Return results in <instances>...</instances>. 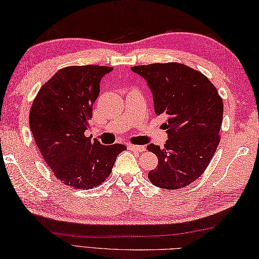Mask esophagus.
<instances>
[{
	"label": "esophagus",
	"instance_id": "esophagus-1",
	"mask_svg": "<svg viewBox=\"0 0 259 259\" xmlns=\"http://www.w3.org/2000/svg\"><path fill=\"white\" fill-rule=\"evenodd\" d=\"M127 147H128V150H132V151H137V152H144L145 151V146H143V145L128 144Z\"/></svg>",
	"mask_w": 259,
	"mask_h": 259
}]
</instances>
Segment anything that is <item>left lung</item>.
<instances>
[{"mask_svg": "<svg viewBox=\"0 0 259 259\" xmlns=\"http://www.w3.org/2000/svg\"><path fill=\"white\" fill-rule=\"evenodd\" d=\"M132 70L149 83L155 114L166 117L164 147L147 146L159 160L147 178L162 189L186 188L204 172L219 145L223 98L202 72L183 63H152Z\"/></svg>", "mask_w": 259, "mask_h": 259, "instance_id": "1", "label": "left lung"}]
</instances>
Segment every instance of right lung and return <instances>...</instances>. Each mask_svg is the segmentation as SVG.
I'll list each match as a JSON object with an SVG mask.
<instances>
[{"label":"right lung","instance_id":"obj_1","mask_svg":"<svg viewBox=\"0 0 259 259\" xmlns=\"http://www.w3.org/2000/svg\"><path fill=\"white\" fill-rule=\"evenodd\" d=\"M106 66H69L57 71L32 103L29 123L41 155L55 177L72 189H93L109 177L123 144L102 145L86 136Z\"/></svg>","mask_w":259,"mask_h":259}]
</instances>
